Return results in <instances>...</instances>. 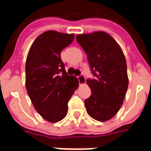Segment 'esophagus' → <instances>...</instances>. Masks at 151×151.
Returning a JSON list of instances; mask_svg holds the SVG:
<instances>
[{
	"mask_svg": "<svg viewBox=\"0 0 151 151\" xmlns=\"http://www.w3.org/2000/svg\"><path fill=\"white\" fill-rule=\"evenodd\" d=\"M78 82L80 85H83V84H85L86 83V78L84 76L82 75H80L78 77Z\"/></svg>",
	"mask_w": 151,
	"mask_h": 151,
	"instance_id": "34e87169",
	"label": "esophagus"
}]
</instances>
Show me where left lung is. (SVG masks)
I'll use <instances>...</instances> for the list:
<instances>
[{
  "instance_id": "obj_1",
  "label": "left lung",
  "mask_w": 151,
  "mask_h": 151,
  "mask_svg": "<svg viewBox=\"0 0 151 151\" xmlns=\"http://www.w3.org/2000/svg\"><path fill=\"white\" fill-rule=\"evenodd\" d=\"M76 40L86 53L94 75L86 81L91 90V95L85 100L86 111L99 121L110 120L123 104L129 85L123 52L104 31L78 35Z\"/></svg>"
}]
</instances>
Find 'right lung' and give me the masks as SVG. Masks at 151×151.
I'll use <instances>...</instances> for the list:
<instances>
[{"instance_id":"1","label":"right lung","mask_w":151,"mask_h":151,"mask_svg":"<svg viewBox=\"0 0 151 151\" xmlns=\"http://www.w3.org/2000/svg\"><path fill=\"white\" fill-rule=\"evenodd\" d=\"M74 39L73 34L48 31L32 43L26 61V88L35 110L55 123L65 118L68 103L78 86L75 76L65 69L60 52Z\"/></svg>"}]
</instances>
